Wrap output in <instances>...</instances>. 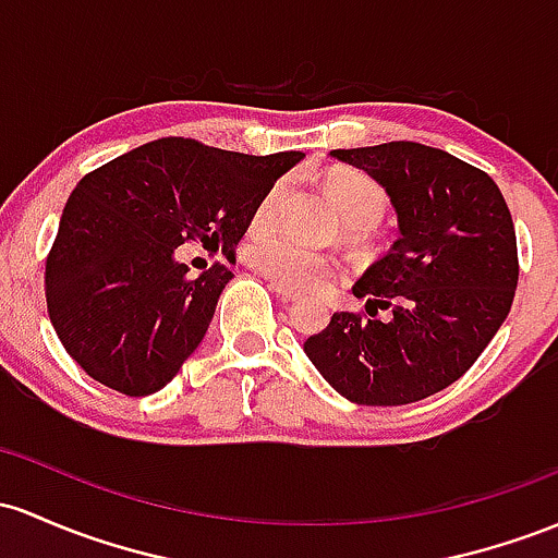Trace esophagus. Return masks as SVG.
<instances>
[{
	"instance_id": "esophagus-1",
	"label": "esophagus",
	"mask_w": 558,
	"mask_h": 558,
	"mask_svg": "<svg viewBox=\"0 0 558 558\" xmlns=\"http://www.w3.org/2000/svg\"><path fill=\"white\" fill-rule=\"evenodd\" d=\"M269 289H272L275 293H278L280 302H296V299H299V293H296V291L286 289V286H283V283H278V280H269Z\"/></svg>"
}]
</instances>
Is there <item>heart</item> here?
Listing matches in <instances>:
<instances>
[{"mask_svg":"<svg viewBox=\"0 0 558 558\" xmlns=\"http://www.w3.org/2000/svg\"><path fill=\"white\" fill-rule=\"evenodd\" d=\"M326 193L336 211L341 214V219L354 230L373 228L387 211V193L363 171H333V174L326 177ZM286 195H289V182L278 180L259 198L254 217H251L254 232H251L246 246H243V259L256 272L267 275L269 280H278L291 291L317 289L336 272L333 256L307 248L304 243L293 241L289 235H280V232L259 230L272 228L275 219L283 211Z\"/></svg>","mask_w":558,"mask_h":558,"instance_id":"1","label":"heart"}]
</instances>
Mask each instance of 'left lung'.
Returning <instances> with one entry per match:
<instances>
[{"label":"left lung","mask_w":558,"mask_h":558,"mask_svg":"<svg viewBox=\"0 0 558 558\" xmlns=\"http://www.w3.org/2000/svg\"><path fill=\"white\" fill-rule=\"evenodd\" d=\"M387 190L400 238L354 296L371 317L333 312L304 341L323 378L357 405H408L476 363L504 326L519 280L517 232L493 177L421 143L330 153ZM391 308L387 324L375 312Z\"/></svg>","instance_id":"1"}]
</instances>
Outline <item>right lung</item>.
Returning <instances> with one entry per match:
<instances>
[{"instance_id": "1", "label": "right lung", "mask_w": 558, "mask_h": 558, "mask_svg": "<svg viewBox=\"0 0 558 558\" xmlns=\"http://www.w3.org/2000/svg\"><path fill=\"white\" fill-rule=\"evenodd\" d=\"M302 156L163 137L82 177L45 269L47 312L76 365L130 397L167 387L232 278L219 262L193 278L177 246H235L262 195Z\"/></svg>"}]
</instances>
